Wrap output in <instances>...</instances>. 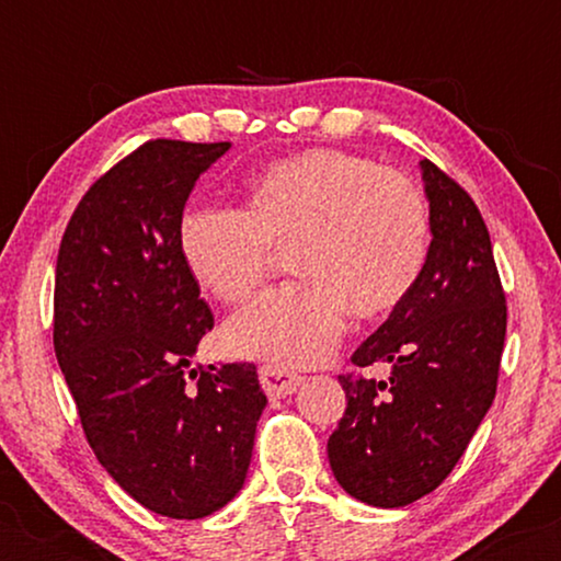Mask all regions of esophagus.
Listing matches in <instances>:
<instances>
[{
    "instance_id": "esophagus-1",
    "label": "esophagus",
    "mask_w": 561,
    "mask_h": 561,
    "mask_svg": "<svg viewBox=\"0 0 561 561\" xmlns=\"http://www.w3.org/2000/svg\"><path fill=\"white\" fill-rule=\"evenodd\" d=\"M259 377H261L263 390H266V396L272 398L293 396L302 382L300 375H295V371H289L285 366H276V364H263L259 369Z\"/></svg>"
}]
</instances>
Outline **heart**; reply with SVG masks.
I'll return each mask as SVG.
<instances>
[{
    "instance_id": "b5f03b06",
    "label": "heart",
    "mask_w": 561,
    "mask_h": 561,
    "mask_svg": "<svg viewBox=\"0 0 561 561\" xmlns=\"http://www.w3.org/2000/svg\"><path fill=\"white\" fill-rule=\"evenodd\" d=\"M287 244L300 279L242 308L224 340L237 356L311 366L337 345L347 313L379 319L409 298L427 263L430 210L411 179L319 147L253 173L244 210L190 205L179 218L186 272L221 302L248 300Z\"/></svg>"
}]
</instances>
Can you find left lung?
<instances>
[{
    "mask_svg": "<svg viewBox=\"0 0 561 561\" xmlns=\"http://www.w3.org/2000/svg\"><path fill=\"white\" fill-rule=\"evenodd\" d=\"M430 203L420 282L351 362L388 364V379L343 375L345 414L330 467L345 493L396 508L433 493L491 409L506 337V295L474 199L422 160Z\"/></svg>",
    "mask_w": 561,
    "mask_h": 561,
    "instance_id": "left-lung-1",
    "label": "left lung"
}]
</instances>
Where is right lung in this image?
I'll return each instance as SVG.
<instances>
[{"label":"right lung","mask_w":561,"mask_h":561,"mask_svg":"<svg viewBox=\"0 0 561 561\" xmlns=\"http://www.w3.org/2000/svg\"><path fill=\"white\" fill-rule=\"evenodd\" d=\"M229 141L152 139L81 197L57 253L55 356L100 465L150 512L208 517L248 478L266 409L255 364L190 369L214 313L179 218Z\"/></svg>","instance_id":"1"}]
</instances>
